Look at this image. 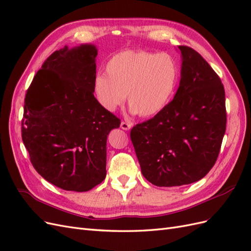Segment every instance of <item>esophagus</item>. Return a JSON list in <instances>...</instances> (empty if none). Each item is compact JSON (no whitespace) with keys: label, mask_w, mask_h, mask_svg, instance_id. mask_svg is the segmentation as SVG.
Here are the masks:
<instances>
[{"label":"esophagus","mask_w":251,"mask_h":251,"mask_svg":"<svg viewBox=\"0 0 251 251\" xmlns=\"http://www.w3.org/2000/svg\"><path fill=\"white\" fill-rule=\"evenodd\" d=\"M120 127L123 128V130H125V131H128L132 127V125L130 123H126V121H121Z\"/></svg>","instance_id":"obj_1"}]
</instances>
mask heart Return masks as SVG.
Returning a JSON list of instances; mask_svg holds the SVG:
<instances>
[{
	"mask_svg": "<svg viewBox=\"0 0 251 251\" xmlns=\"http://www.w3.org/2000/svg\"><path fill=\"white\" fill-rule=\"evenodd\" d=\"M107 74L94 79L97 101L109 112L126 101L132 113L154 116L169 103L178 80V66L169 53L125 50L114 54L105 65Z\"/></svg>",
	"mask_w": 251,
	"mask_h": 251,
	"instance_id": "b5f03b06",
	"label": "heart"
}]
</instances>
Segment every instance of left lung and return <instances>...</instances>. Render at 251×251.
I'll return each mask as SVG.
<instances>
[{"instance_id": "8db88e82", "label": "left lung", "mask_w": 251, "mask_h": 251, "mask_svg": "<svg viewBox=\"0 0 251 251\" xmlns=\"http://www.w3.org/2000/svg\"><path fill=\"white\" fill-rule=\"evenodd\" d=\"M181 52V79L174 100L131 130L141 173L156 186L199 181L215 165L226 130L225 91L198 52Z\"/></svg>"}]
</instances>
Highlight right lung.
<instances>
[{"label":"right lung","instance_id":"right-lung-1","mask_svg":"<svg viewBox=\"0 0 251 251\" xmlns=\"http://www.w3.org/2000/svg\"><path fill=\"white\" fill-rule=\"evenodd\" d=\"M97 49H59L27 90L22 139L41 176L65 191L88 192L104 180L107 138L120 119L94 97Z\"/></svg>","mask_w":251,"mask_h":251}]
</instances>
